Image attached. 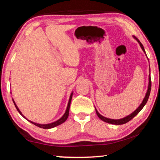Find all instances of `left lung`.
I'll list each match as a JSON object with an SVG mask.
<instances>
[{
    "label": "left lung",
    "mask_w": 160,
    "mask_h": 160,
    "mask_svg": "<svg viewBox=\"0 0 160 160\" xmlns=\"http://www.w3.org/2000/svg\"><path fill=\"white\" fill-rule=\"evenodd\" d=\"M134 38L135 39L137 40V42L139 43L140 44V47H141V48L142 49V51H144V52L145 53V48L144 47H143L142 44H141V42H140L138 39H137L136 37ZM150 90H151V78H150V75H149V83H148V90H147V92H146V94L145 96V98L144 99L142 100V102L141 104H140V106L138 107V108L136 110H135L133 112H132V113H131V114L126 116V117H124L123 118H121V119H111V118H106L104 117V116H102L100 113L97 112V110L95 109L96 110V113H97V115L98 116V117L101 119V120H102L103 121H104V122L106 123H112V124H114V125H122V124H124V123H128V121H130L131 120V119L135 117V116H136L138 113L140 111L142 110V109L143 107H144V106L145 105L146 103H147L148 100V98H149V96H150Z\"/></svg>",
    "instance_id": "obj_1"
}]
</instances>
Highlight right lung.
<instances>
[{"label": "right lung", "instance_id": "right-lung-1", "mask_svg": "<svg viewBox=\"0 0 160 160\" xmlns=\"http://www.w3.org/2000/svg\"><path fill=\"white\" fill-rule=\"evenodd\" d=\"M72 92L70 94V99H69V101H68V106H67V109H66V112H65V113L63 114V116H62V117L61 118H59L58 120H57L56 121H55V122H53V123H48V124H39V123H34V122H32V121L28 120V118H25V116H23L22 113H21V112L20 111V109H18V107L17 105H16L15 102L14 100H13L12 99V101H13V103H14L15 106L16 107V109H17V110L18 111V112L20 113V114L22 115V116H23L24 118H25V119H27L28 121H29V122L33 123L34 125L37 126L38 127H39V128H44V129H49V128H54V127L57 126L58 125H61V123H64L65 121H66V119L68 118V115H69V109H70V102H71V99H72Z\"/></svg>", "mask_w": 160, "mask_h": 160}]
</instances>
